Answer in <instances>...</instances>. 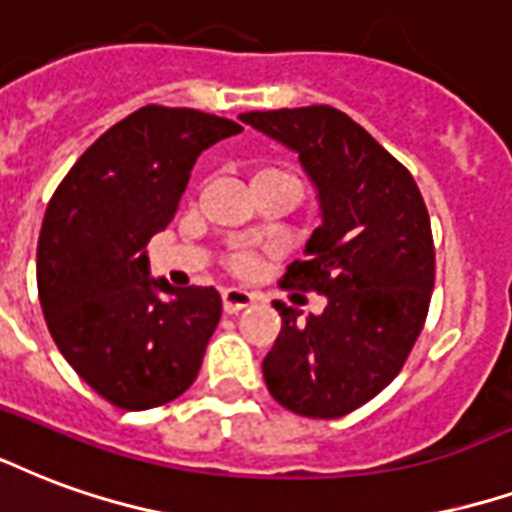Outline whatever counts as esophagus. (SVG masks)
<instances>
[{
    "instance_id": "esophagus-1",
    "label": "esophagus",
    "mask_w": 512,
    "mask_h": 512,
    "mask_svg": "<svg viewBox=\"0 0 512 512\" xmlns=\"http://www.w3.org/2000/svg\"><path fill=\"white\" fill-rule=\"evenodd\" d=\"M255 301H257V295L244 290V287H225V290H222V306H225L227 314L241 312V309L252 306Z\"/></svg>"
}]
</instances>
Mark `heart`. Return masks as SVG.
I'll return each mask as SVG.
<instances>
[{"label":"heart","mask_w":512,"mask_h":512,"mask_svg":"<svg viewBox=\"0 0 512 512\" xmlns=\"http://www.w3.org/2000/svg\"><path fill=\"white\" fill-rule=\"evenodd\" d=\"M263 173H271V170H263ZM279 173H282V170H279ZM257 176H260V173H257ZM233 268H236V271H252V268H255V257L249 255V252H241V255L233 257Z\"/></svg>","instance_id":"obj_1"}]
</instances>
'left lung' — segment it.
I'll return each instance as SVG.
<instances>
[{
    "label": "left lung",
    "instance_id": "left-lung-1",
    "mask_svg": "<svg viewBox=\"0 0 512 512\" xmlns=\"http://www.w3.org/2000/svg\"><path fill=\"white\" fill-rule=\"evenodd\" d=\"M238 119L298 154L323 222L282 287L328 298L298 320L276 301L282 331L263 377L282 407L304 418H342L401 372L434 290V238L410 170L331 105L249 111Z\"/></svg>",
    "mask_w": 512,
    "mask_h": 512
}]
</instances>
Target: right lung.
Segmentation results:
<instances>
[{
    "instance_id": "1",
    "label": "right lung",
    "mask_w": 512,
    "mask_h": 512,
    "mask_svg": "<svg viewBox=\"0 0 512 512\" xmlns=\"http://www.w3.org/2000/svg\"><path fill=\"white\" fill-rule=\"evenodd\" d=\"M238 132L195 108L146 105L83 151L45 208V323L81 380L119 410L168 404L198 377L222 298L151 279L146 244L170 225L195 160Z\"/></svg>"
}]
</instances>
